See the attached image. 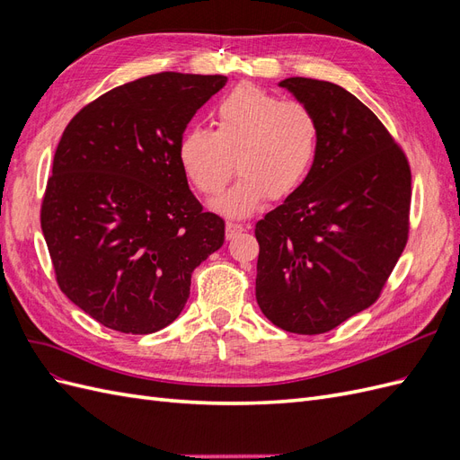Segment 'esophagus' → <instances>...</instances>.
I'll return each instance as SVG.
<instances>
[{
    "mask_svg": "<svg viewBox=\"0 0 460 460\" xmlns=\"http://www.w3.org/2000/svg\"><path fill=\"white\" fill-rule=\"evenodd\" d=\"M243 232V225H238V222H226V238L232 240L235 234Z\"/></svg>",
    "mask_w": 460,
    "mask_h": 460,
    "instance_id": "1",
    "label": "esophagus"
}]
</instances>
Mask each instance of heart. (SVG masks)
Here are the masks:
<instances>
[{
	"instance_id": "1",
	"label": "heart",
	"mask_w": 460,
	"mask_h": 460,
	"mask_svg": "<svg viewBox=\"0 0 460 460\" xmlns=\"http://www.w3.org/2000/svg\"><path fill=\"white\" fill-rule=\"evenodd\" d=\"M213 130L193 124L180 136L178 161L203 196H217L235 166V184L213 201L228 217L255 213L267 196L280 199L307 180L318 149V119L309 105L253 84L222 95Z\"/></svg>"
}]
</instances>
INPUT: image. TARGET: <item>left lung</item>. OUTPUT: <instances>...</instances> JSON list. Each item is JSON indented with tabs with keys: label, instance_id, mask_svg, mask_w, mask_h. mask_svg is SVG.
Masks as SVG:
<instances>
[{
	"label": "left lung",
	"instance_id": "obj_1",
	"mask_svg": "<svg viewBox=\"0 0 460 460\" xmlns=\"http://www.w3.org/2000/svg\"><path fill=\"white\" fill-rule=\"evenodd\" d=\"M280 86L318 119L307 180L255 225L257 303L278 328L330 332L380 297L409 238L411 166L353 93L313 78Z\"/></svg>",
	"mask_w": 460,
	"mask_h": 460
}]
</instances>
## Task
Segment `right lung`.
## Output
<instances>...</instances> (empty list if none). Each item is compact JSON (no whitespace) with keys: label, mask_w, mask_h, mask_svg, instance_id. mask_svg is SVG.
<instances>
[{"label":"right lung","mask_w":460,"mask_h":460,"mask_svg":"<svg viewBox=\"0 0 460 460\" xmlns=\"http://www.w3.org/2000/svg\"><path fill=\"white\" fill-rule=\"evenodd\" d=\"M226 76L159 73L113 88L66 124L41 201L63 294L97 323L153 333L182 313L191 272L225 243L178 142Z\"/></svg>","instance_id":"add662e5"}]
</instances>
